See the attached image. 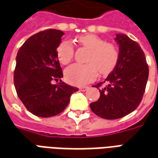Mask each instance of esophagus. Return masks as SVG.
Masks as SVG:
<instances>
[{
    "instance_id": "34e87169",
    "label": "esophagus",
    "mask_w": 158,
    "mask_h": 158,
    "mask_svg": "<svg viewBox=\"0 0 158 158\" xmlns=\"http://www.w3.org/2000/svg\"><path fill=\"white\" fill-rule=\"evenodd\" d=\"M88 88H89L88 87L84 86V87H81V88H80V90H81V91H86V90H88Z\"/></svg>"
}]
</instances>
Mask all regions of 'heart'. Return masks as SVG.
<instances>
[{
    "label": "heart",
    "instance_id": "b5f03b06",
    "mask_svg": "<svg viewBox=\"0 0 158 158\" xmlns=\"http://www.w3.org/2000/svg\"><path fill=\"white\" fill-rule=\"evenodd\" d=\"M77 41L89 50L86 64H74L64 71L66 81L72 85L81 86L93 81L97 77V70L102 76L110 74L117 65L119 51L116 46L94 34L79 35ZM74 47L70 41H62L57 48L58 59L62 64H67L74 57Z\"/></svg>",
    "mask_w": 158,
    "mask_h": 158
}]
</instances>
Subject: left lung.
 <instances>
[{
    "instance_id": "1",
    "label": "left lung",
    "mask_w": 158,
    "mask_h": 158,
    "mask_svg": "<svg viewBox=\"0 0 158 158\" xmlns=\"http://www.w3.org/2000/svg\"><path fill=\"white\" fill-rule=\"evenodd\" d=\"M115 41L119 45L118 62L104 81L107 86L99 89V99L90 104L93 112L108 120L121 118L138 107L149 75L148 64L140 46L124 34H117Z\"/></svg>"
}]
</instances>
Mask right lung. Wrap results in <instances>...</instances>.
<instances>
[{
    "label": "right lung",
    "mask_w": 158,
    "mask_h": 158,
    "mask_svg": "<svg viewBox=\"0 0 158 158\" xmlns=\"http://www.w3.org/2000/svg\"><path fill=\"white\" fill-rule=\"evenodd\" d=\"M63 35L59 30L38 32L26 40L17 54L13 77L17 94L35 116L50 117L61 113L70 95L78 91L60 80L63 72L57 48ZM53 81L60 82L52 85Z\"/></svg>",
    "instance_id": "right-lung-1"
}]
</instances>
